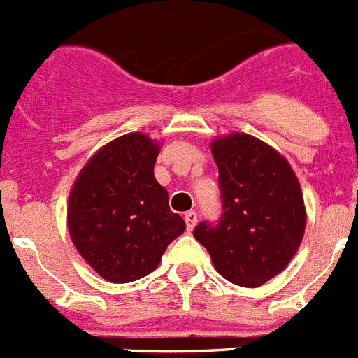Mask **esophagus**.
Masks as SVG:
<instances>
[{"label": "esophagus", "mask_w": 358, "mask_h": 358, "mask_svg": "<svg viewBox=\"0 0 358 358\" xmlns=\"http://www.w3.org/2000/svg\"><path fill=\"white\" fill-rule=\"evenodd\" d=\"M183 219H185L187 230L191 231L192 228L196 227V221H198V214H196L194 210H189V212H185V215H183Z\"/></svg>", "instance_id": "34e87169"}]
</instances>
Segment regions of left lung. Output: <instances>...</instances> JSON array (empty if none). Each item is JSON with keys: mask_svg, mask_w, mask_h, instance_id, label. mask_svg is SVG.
I'll use <instances>...</instances> for the list:
<instances>
[{"mask_svg": "<svg viewBox=\"0 0 358 358\" xmlns=\"http://www.w3.org/2000/svg\"><path fill=\"white\" fill-rule=\"evenodd\" d=\"M210 148L223 214L217 223H199L192 234L223 278L260 287L287 267L303 239L301 187L285 157L253 135L234 131Z\"/></svg>", "mask_w": 358, "mask_h": 358, "instance_id": "left-lung-1", "label": "left lung"}]
</instances>
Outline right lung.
Wrapping results in <instances>:
<instances>
[{
    "label": "right lung",
    "instance_id": "1",
    "mask_svg": "<svg viewBox=\"0 0 358 358\" xmlns=\"http://www.w3.org/2000/svg\"><path fill=\"white\" fill-rule=\"evenodd\" d=\"M160 144L134 131L99 148L83 166L67 203V228L80 255L112 283L155 271L185 231L155 180Z\"/></svg>",
    "mask_w": 358,
    "mask_h": 358
}]
</instances>
